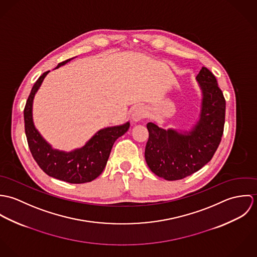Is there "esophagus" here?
<instances>
[{
  "label": "esophagus",
  "instance_id": "1",
  "mask_svg": "<svg viewBox=\"0 0 257 257\" xmlns=\"http://www.w3.org/2000/svg\"><path fill=\"white\" fill-rule=\"evenodd\" d=\"M146 116H147V111L143 107H137L132 113V119H133V121H136V122L140 121L141 119L145 118Z\"/></svg>",
  "mask_w": 257,
  "mask_h": 257
}]
</instances>
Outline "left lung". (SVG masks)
Masks as SVG:
<instances>
[{
  "mask_svg": "<svg viewBox=\"0 0 257 257\" xmlns=\"http://www.w3.org/2000/svg\"><path fill=\"white\" fill-rule=\"evenodd\" d=\"M197 80L203 91L200 119L187 134L165 131L153 122L147 124L148 141L145 156L148 167L158 177L173 181L200 170L220 146L225 117V100L217 79L202 67Z\"/></svg>",
  "mask_w": 257,
  "mask_h": 257,
  "instance_id": "1",
  "label": "left lung"
}]
</instances>
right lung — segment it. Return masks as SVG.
Here are the masks:
<instances>
[{
	"mask_svg": "<svg viewBox=\"0 0 257 257\" xmlns=\"http://www.w3.org/2000/svg\"><path fill=\"white\" fill-rule=\"evenodd\" d=\"M70 59L60 62L57 67ZM48 71L42 74L35 83L28 98L25 110V132L28 145L41 170L48 176L68 183L81 184L96 179L104 170L114 142L124 135L130 122L99 131L85 147L72 152L52 149L41 138L33 122V101L39 86Z\"/></svg>",
	"mask_w": 257,
	"mask_h": 257,
	"instance_id": "1",
	"label": "right lung"
}]
</instances>
